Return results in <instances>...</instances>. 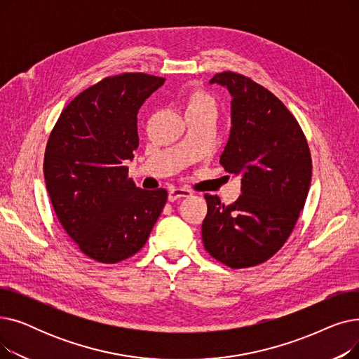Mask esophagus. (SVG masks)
Listing matches in <instances>:
<instances>
[{"mask_svg": "<svg viewBox=\"0 0 359 359\" xmlns=\"http://www.w3.org/2000/svg\"><path fill=\"white\" fill-rule=\"evenodd\" d=\"M191 195H192V192L189 189H184V187H173V189H170V192H168V201L175 202L180 198H187Z\"/></svg>", "mask_w": 359, "mask_h": 359, "instance_id": "1", "label": "esophagus"}]
</instances>
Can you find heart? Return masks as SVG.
<instances>
[{
  "instance_id": "b5f03b06",
  "label": "heart",
  "mask_w": 359,
  "mask_h": 359,
  "mask_svg": "<svg viewBox=\"0 0 359 359\" xmlns=\"http://www.w3.org/2000/svg\"><path fill=\"white\" fill-rule=\"evenodd\" d=\"M198 106H210L214 107V100L208 94L203 91H196L195 94H192V97L189 100V107H198ZM187 107V109H189Z\"/></svg>"
}]
</instances>
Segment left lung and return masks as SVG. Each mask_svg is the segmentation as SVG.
Returning <instances> with one entry per match:
<instances>
[{"label":"left lung","instance_id":"left-lung-1","mask_svg":"<svg viewBox=\"0 0 359 359\" xmlns=\"http://www.w3.org/2000/svg\"><path fill=\"white\" fill-rule=\"evenodd\" d=\"M231 94V129L219 163L241 176L231 205L205 195L203 248L233 269L271 259L288 240L311 182L304 132L275 94L241 74L224 71L210 81Z\"/></svg>","mask_w":359,"mask_h":359}]
</instances>
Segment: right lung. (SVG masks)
Listing matches in <instances>:
<instances>
[{
  "label": "right lung",
  "instance_id": "add662e5",
  "mask_svg": "<svg viewBox=\"0 0 359 359\" xmlns=\"http://www.w3.org/2000/svg\"><path fill=\"white\" fill-rule=\"evenodd\" d=\"M163 84L142 72L107 77L80 93L49 135L43 175L55 214L96 262L138 253L165 205V189H140L125 165L140 144L138 110Z\"/></svg>",
  "mask_w": 359,
  "mask_h": 359
}]
</instances>
